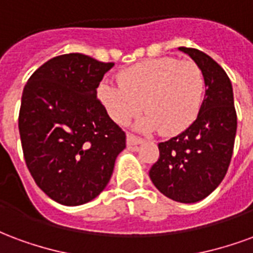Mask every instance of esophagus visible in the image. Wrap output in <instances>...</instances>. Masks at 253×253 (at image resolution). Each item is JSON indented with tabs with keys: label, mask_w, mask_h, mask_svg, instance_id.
Masks as SVG:
<instances>
[{
	"label": "esophagus",
	"mask_w": 253,
	"mask_h": 253,
	"mask_svg": "<svg viewBox=\"0 0 253 253\" xmlns=\"http://www.w3.org/2000/svg\"><path fill=\"white\" fill-rule=\"evenodd\" d=\"M142 142V138L135 137V135H132V134H127V145H139V143Z\"/></svg>",
	"instance_id": "obj_1"
}]
</instances>
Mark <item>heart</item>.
<instances>
[{"label":"heart","instance_id":"b5f03b06","mask_svg":"<svg viewBox=\"0 0 253 253\" xmlns=\"http://www.w3.org/2000/svg\"><path fill=\"white\" fill-rule=\"evenodd\" d=\"M206 88L205 74L192 61L163 57L137 63L119 73V84H100L99 99L118 125L138 112L142 130L172 135L186 130L201 111Z\"/></svg>","mask_w":253,"mask_h":253}]
</instances>
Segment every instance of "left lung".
I'll return each mask as SVG.
<instances>
[{
  "instance_id": "8db88e82",
  "label": "left lung",
  "mask_w": 253,
  "mask_h": 253,
  "mask_svg": "<svg viewBox=\"0 0 253 253\" xmlns=\"http://www.w3.org/2000/svg\"><path fill=\"white\" fill-rule=\"evenodd\" d=\"M199 65L206 93L194 123L179 135L159 143L160 157L149 170L156 188L169 199L195 203L211 194L228 172L237 115L228 74L211 57L180 47Z\"/></svg>"
}]
</instances>
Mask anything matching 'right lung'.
<instances>
[{
  "label": "right lung",
  "mask_w": 253,
  "mask_h": 253,
  "mask_svg": "<svg viewBox=\"0 0 253 253\" xmlns=\"http://www.w3.org/2000/svg\"><path fill=\"white\" fill-rule=\"evenodd\" d=\"M112 62L72 52L43 63L25 84L19 131L27 168L47 196L65 206L104 190L126 134L97 99Z\"/></svg>",
  "instance_id": "right-lung-1"
}]
</instances>
